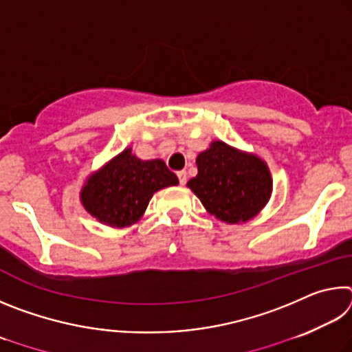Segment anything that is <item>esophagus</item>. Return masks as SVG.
Segmentation results:
<instances>
[{"label":"esophagus","instance_id":"esophagus-1","mask_svg":"<svg viewBox=\"0 0 352 352\" xmlns=\"http://www.w3.org/2000/svg\"><path fill=\"white\" fill-rule=\"evenodd\" d=\"M177 177H178V180H180V184H184L188 182V174H186V170H180V172H177Z\"/></svg>","mask_w":352,"mask_h":352}]
</instances>
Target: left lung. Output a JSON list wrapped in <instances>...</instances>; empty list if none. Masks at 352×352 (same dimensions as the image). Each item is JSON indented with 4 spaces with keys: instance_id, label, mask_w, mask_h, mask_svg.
Instances as JSON below:
<instances>
[{
    "instance_id": "obj_1",
    "label": "left lung",
    "mask_w": 352,
    "mask_h": 352,
    "mask_svg": "<svg viewBox=\"0 0 352 352\" xmlns=\"http://www.w3.org/2000/svg\"><path fill=\"white\" fill-rule=\"evenodd\" d=\"M195 163L199 174L190 178L188 188L222 222H247L269 201L273 180L265 162L256 155L212 141Z\"/></svg>"
}]
</instances>
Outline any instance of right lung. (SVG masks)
<instances>
[{
	"mask_svg": "<svg viewBox=\"0 0 352 352\" xmlns=\"http://www.w3.org/2000/svg\"><path fill=\"white\" fill-rule=\"evenodd\" d=\"M175 184L163 160L142 162L127 147L87 178L80 201L100 223L124 228L138 222L157 190Z\"/></svg>",
	"mask_w": 352,
	"mask_h": 352,
	"instance_id": "add662e5",
	"label": "right lung"
}]
</instances>
